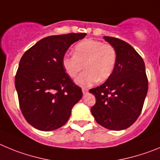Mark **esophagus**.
<instances>
[{
	"instance_id": "esophagus-1",
	"label": "esophagus",
	"mask_w": 160,
	"mask_h": 160,
	"mask_svg": "<svg viewBox=\"0 0 160 160\" xmlns=\"http://www.w3.org/2000/svg\"><path fill=\"white\" fill-rule=\"evenodd\" d=\"M88 89L87 88H82V92H83V94H86V93L88 92Z\"/></svg>"
}]
</instances>
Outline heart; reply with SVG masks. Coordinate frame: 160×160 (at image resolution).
<instances>
[{
    "instance_id": "1",
    "label": "heart",
    "mask_w": 160,
    "mask_h": 160,
    "mask_svg": "<svg viewBox=\"0 0 160 160\" xmlns=\"http://www.w3.org/2000/svg\"><path fill=\"white\" fill-rule=\"evenodd\" d=\"M117 52L110 44L96 40H85L74 47V55L65 54L62 66L68 77L76 79V83L82 87L92 85L97 80L104 81L112 76L116 68Z\"/></svg>"
}]
</instances>
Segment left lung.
Segmentation results:
<instances>
[{
	"label": "left lung",
	"instance_id": "left-lung-1",
	"mask_svg": "<svg viewBox=\"0 0 160 160\" xmlns=\"http://www.w3.org/2000/svg\"><path fill=\"white\" fill-rule=\"evenodd\" d=\"M117 52L115 70L100 86L89 90L96 102L91 108L96 121L113 131L126 129L140 115L148 89L143 60L132 46L112 37H103Z\"/></svg>",
	"mask_w": 160,
	"mask_h": 160
}]
</instances>
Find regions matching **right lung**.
<instances>
[{"mask_svg": "<svg viewBox=\"0 0 160 160\" xmlns=\"http://www.w3.org/2000/svg\"><path fill=\"white\" fill-rule=\"evenodd\" d=\"M86 33L44 37L27 50L15 77L20 108L29 124L53 131L65 124L83 93L67 75L62 58L71 44Z\"/></svg>", "mask_w": 160, "mask_h": 160, "instance_id": "1", "label": "right lung"}]
</instances>
